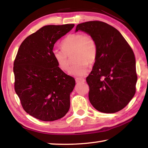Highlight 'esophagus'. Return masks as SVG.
Here are the masks:
<instances>
[{"label": "esophagus", "instance_id": "esophagus-1", "mask_svg": "<svg viewBox=\"0 0 148 148\" xmlns=\"http://www.w3.org/2000/svg\"><path fill=\"white\" fill-rule=\"evenodd\" d=\"M76 83H84L86 82V79L83 77H76Z\"/></svg>", "mask_w": 148, "mask_h": 148}]
</instances>
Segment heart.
<instances>
[{
  "mask_svg": "<svg viewBox=\"0 0 148 148\" xmlns=\"http://www.w3.org/2000/svg\"><path fill=\"white\" fill-rule=\"evenodd\" d=\"M61 46L62 50H53V58L59 68L66 72L70 69L72 57L75 63L70 74L73 76H83L88 71L89 64H92L96 61L98 52L97 43L89 34L78 32L67 35L62 40Z\"/></svg>",
  "mask_w": 148,
  "mask_h": 148,
  "instance_id": "1",
  "label": "heart"
}]
</instances>
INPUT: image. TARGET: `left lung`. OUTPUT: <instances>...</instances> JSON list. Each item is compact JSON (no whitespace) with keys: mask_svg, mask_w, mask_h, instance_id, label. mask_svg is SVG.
Listing matches in <instances>:
<instances>
[{"mask_svg":"<svg viewBox=\"0 0 148 148\" xmlns=\"http://www.w3.org/2000/svg\"><path fill=\"white\" fill-rule=\"evenodd\" d=\"M79 30L96 41L97 57L86 81L89 99L95 109L116 113L127 106L136 92L137 74L134 54L122 34L100 21L79 23Z\"/></svg>","mask_w":148,"mask_h":148,"instance_id":"obj_1","label":"left lung"}]
</instances>
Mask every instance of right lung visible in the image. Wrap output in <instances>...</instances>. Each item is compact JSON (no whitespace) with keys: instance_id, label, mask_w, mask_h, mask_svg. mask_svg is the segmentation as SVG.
Masks as SVG:
<instances>
[{"instance_id":"obj_1","label":"right lung","mask_w":148,"mask_h":148,"mask_svg":"<svg viewBox=\"0 0 148 148\" xmlns=\"http://www.w3.org/2000/svg\"><path fill=\"white\" fill-rule=\"evenodd\" d=\"M74 24L46 25L24 40L14 62V89L27 114L44 121L64 117L70 108L75 79L60 69L54 44Z\"/></svg>"}]
</instances>
